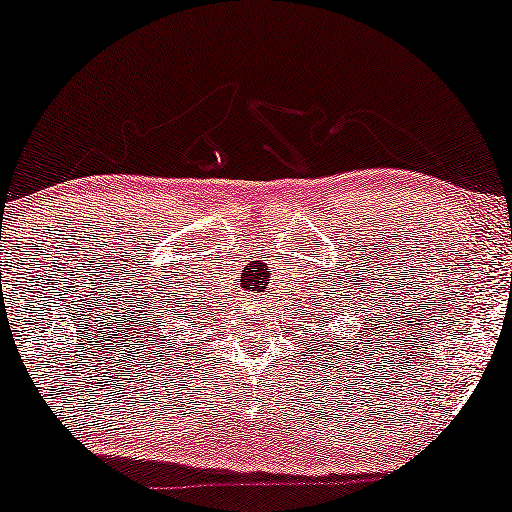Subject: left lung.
Masks as SVG:
<instances>
[{"label":"left lung","instance_id":"1","mask_svg":"<svg viewBox=\"0 0 512 512\" xmlns=\"http://www.w3.org/2000/svg\"><path fill=\"white\" fill-rule=\"evenodd\" d=\"M313 308H315V303H313ZM325 310H327V305H325ZM310 317V315H308Z\"/></svg>","mask_w":512,"mask_h":512}]
</instances>
